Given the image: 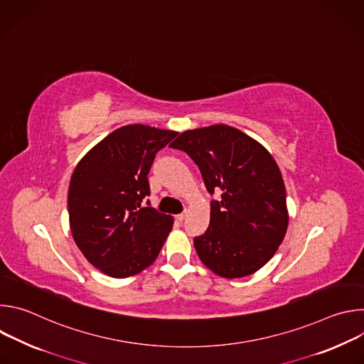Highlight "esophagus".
<instances>
[{
	"instance_id": "34e87169",
	"label": "esophagus",
	"mask_w": 364,
	"mask_h": 364,
	"mask_svg": "<svg viewBox=\"0 0 364 364\" xmlns=\"http://www.w3.org/2000/svg\"><path fill=\"white\" fill-rule=\"evenodd\" d=\"M186 216H187V212H183V213H180V215H177L176 216V219L178 220V222H183L184 219H186Z\"/></svg>"
}]
</instances>
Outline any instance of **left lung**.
Segmentation results:
<instances>
[{"instance_id":"1","label":"left lung","mask_w":364,"mask_h":364,"mask_svg":"<svg viewBox=\"0 0 364 364\" xmlns=\"http://www.w3.org/2000/svg\"><path fill=\"white\" fill-rule=\"evenodd\" d=\"M171 148L198 167L212 196L210 225L194 237L201 262L223 278L261 269L275 255L288 228L287 191L272 155L228 125L183 132Z\"/></svg>"}]
</instances>
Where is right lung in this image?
<instances>
[{
  "label": "right lung",
  "instance_id": "add662e5",
  "mask_svg": "<svg viewBox=\"0 0 364 364\" xmlns=\"http://www.w3.org/2000/svg\"><path fill=\"white\" fill-rule=\"evenodd\" d=\"M176 135L127 125L103 138L76 166L68 196L70 230L85 257L103 274L128 278L141 272L157 259L171 232L173 218L145 197L155 154Z\"/></svg>",
  "mask_w": 364,
  "mask_h": 364
}]
</instances>
